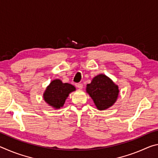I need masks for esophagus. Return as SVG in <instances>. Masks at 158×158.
<instances>
[{"label": "esophagus", "mask_w": 158, "mask_h": 158, "mask_svg": "<svg viewBox=\"0 0 158 158\" xmlns=\"http://www.w3.org/2000/svg\"><path fill=\"white\" fill-rule=\"evenodd\" d=\"M76 86L79 89H83V84H76Z\"/></svg>", "instance_id": "1"}]
</instances>
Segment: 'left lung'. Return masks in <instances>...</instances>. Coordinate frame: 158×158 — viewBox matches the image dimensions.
I'll return each mask as SVG.
<instances>
[{
    "instance_id": "obj_1",
    "label": "left lung",
    "mask_w": 158,
    "mask_h": 158,
    "mask_svg": "<svg viewBox=\"0 0 158 158\" xmlns=\"http://www.w3.org/2000/svg\"><path fill=\"white\" fill-rule=\"evenodd\" d=\"M86 93L90 95L98 110L107 109L114 105L119 95V88L105 74H100L86 85Z\"/></svg>"
}]
</instances>
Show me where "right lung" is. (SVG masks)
<instances>
[{
  "mask_svg": "<svg viewBox=\"0 0 158 158\" xmlns=\"http://www.w3.org/2000/svg\"><path fill=\"white\" fill-rule=\"evenodd\" d=\"M76 88L68 83H63L56 79L51 81L43 93V99L47 105L55 109L62 108L69 93L75 91Z\"/></svg>",
  "mask_w": 158,
  "mask_h": 158,
  "instance_id": "obj_1",
  "label": "right lung"
}]
</instances>
